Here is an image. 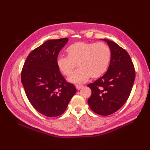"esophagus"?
I'll return each mask as SVG.
<instances>
[{"label": "esophagus", "instance_id": "34e87169", "mask_svg": "<svg viewBox=\"0 0 150 150\" xmlns=\"http://www.w3.org/2000/svg\"><path fill=\"white\" fill-rule=\"evenodd\" d=\"M75 86H76V88H77V90H79L81 88H82V87H83V86H82V85H76Z\"/></svg>", "mask_w": 150, "mask_h": 150}]
</instances>
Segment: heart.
I'll use <instances>...</instances> for the list:
<instances>
[{"label": "heart", "instance_id": "1", "mask_svg": "<svg viewBox=\"0 0 150 150\" xmlns=\"http://www.w3.org/2000/svg\"><path fill=\"white\" fill-rule=\"evenodd\" d=\"M66 52L67 57H59L56 64L60 72L66 77L77 65L79 69L68 79L72 83H84L90 77L99 78L106 71L111 60L110 48L103 42H76Z\"/></svg>", "mask_w": 150, "mask_h": 150}]
</instances>
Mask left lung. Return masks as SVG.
<instances>
[{
	"label": "left lung",
	"instance_id": "left-lung-1",
	"mask_svg": "<svg viewBox=\"0 0 150 150\" xmlns=\"http://www.w3.org/2000/svg\"><path fill=\"white\" fill-rule=\"evenodd\" d=\"M111 50V60L106 73L88 85L91 95L88 103L100 115H110L119 110L131 93L135 78V68L126 51L113 41L104 39Z\"/></svg>",
	"mask_w": 150,
	"mask_h": 150
}]
</instances>
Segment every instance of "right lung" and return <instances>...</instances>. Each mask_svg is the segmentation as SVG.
<instances>
[{"label": "right lung", "mask_w": 150, "mask_h": 150, "mask_svg": "<svg viewBox=\"0 0 150 150\" xmlns=\"http://www.w3.org/2000/svg\"><path fill=\"white\" fill-rule=\"evenodd\" d=\"M68 38L49 40L33 50L26 59L21 82L30 103L37 111L48 117L64 112L77 92L57 68L56 61Z\"/></svg>", "instance_id": "add662e5"}]
</instances>
